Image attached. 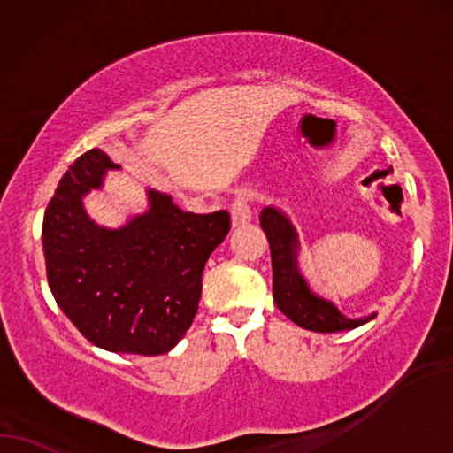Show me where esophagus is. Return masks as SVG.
Instances as JSON below:
<instances>
[{
  "instance_id": "1",
  "label": "esophagus",
  "mask_w": 453,
  "mask_h": 453,
  "mask_svg": "<svg viewBox=\"0 0 453 453\" xmlns=\"http://www.w3.org/2000/svg\"><path fill=\"white\" fill-rule=\"evenodd\" d=\"M230 215H232V227H244L246 223H250L252 213H250L249 201H246V198H236L230 209Z\"/></svg>"
}]
</instances>
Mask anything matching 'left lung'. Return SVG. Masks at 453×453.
Here are the masks:
<instances>
[{"label":"left lung","instance_id":"8db88e82","mask_svg":"<svg viewBox=\"0 0 453 453\" xmlns=\"http://www.w3.org/2000/svg\"><path fill=\"white\" fill-rule=\"evenodd\" d=\"M258 219L271 249L273 300L289 321L315 334H337V331L357 329L377 317V312H371L369 317L349 319L342 315V311L331 300L312 292L298 267V232L281 209H263Z\"/></svg>","mask_w":453,"mask_h":453}]
</instances>
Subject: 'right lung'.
Segmentation results:
<instances>
[{"mask_svg": "<svg viewBox=\"0 0 453 453\" xmlns=\"http://www.w3.org/2000/svg\"><path fill=\"white\" fill-rule=\"evenodd\" d=\"M122 170L101 149L78 157L43 217L47 281L64 315L96 348L159 357L178 346L203 292V269L230 232L227 211L186 213L167 192L119 227L90 219L82 198Z\"/></svg>", "mask_w": 453, "mask_h": 453, "instance_id": "add662e5", "label": "right lung"}]
</instances>
